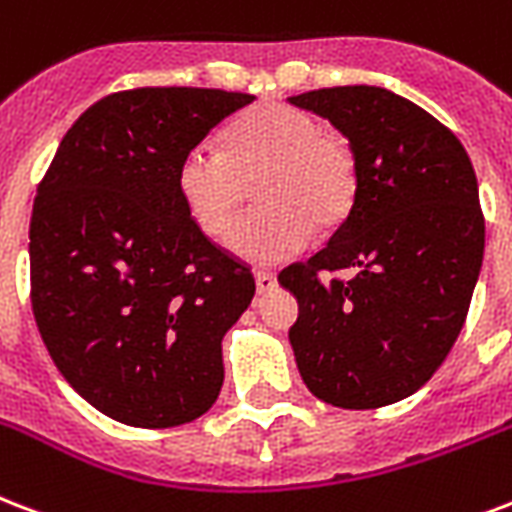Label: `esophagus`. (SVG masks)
<instances>
[{
	"instance_id": "esophagus-1",
	"label": "esophagus",
	"mask_w": 512,
	"mask_h": 512,
	"mask_svg": "<svg viewBox=\"0 0 512 512\" xmlns=\"http://www.w3.org/2000/svg\"><path fill=\"white\" fill-rule=\"evenodd\" d=\"M255 284H257V292H271L273 287H276V273L257 271L255 273Z\"/></svg>"
}]
</instances>
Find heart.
I'll return each mask as SVG.
<instances>
[{"instance_id":"1","label":"heart","mask_w":512,"mask_h":512,"mask_svg":"<svg viewBox=\"0 0 512 512\" xmlns=\"http://www.w3.org/2000/svg\"><path fill=\"white\" fill-rule=\"evenodd\" d=\"M257 182L263 209L228 233L230 252L249 263L298 255L317 230L338 228L360 190L357 152L346 136L322 131L317 117L290 104H260L222 134V152L193 147L177 166V195L190 220L220 239Z\"/></svg>"}]
</instances>
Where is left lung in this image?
<instances>
[{
  "mask_svg": "<svg viewBox=\"0 0 512 512\" xmlns=\"http://www.w3.org/2000/svg\"><path fill=\"white\" fill-rule=\"evenodd\" d=\"M290 104L327 117L360 166L327 247L279 273L298 298L295 362L335 408L392 405L435 376L467 319L486 241L473 163L440 120L386 88H319ZM343 267L358 276H329Z\"/></svg>",
  "mask_w": 512,
  "mask_h": 512,
  "instance_id": "1",
  "label": "left lung"
}]
</instances>
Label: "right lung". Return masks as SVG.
Segmentation results:
<instances>
[{"mask_svg": "<svg viewBox=\"0 0 512 512\" xmlns=\"http://www.w3.org/2000/svg\"><path fill=\"white\" fill-rule=\"evenodd\" d=\"M252 93L134 88L74 120L37 187L31 308L74 392L128 427L204 416L222 335L255 298L247 263L217 247L177 195L185 152Z\"/></svg>", "mask_w": 512, "mask_h": 512, "instance_id": "obj_1", "label": "right lung"}]
</instances>
